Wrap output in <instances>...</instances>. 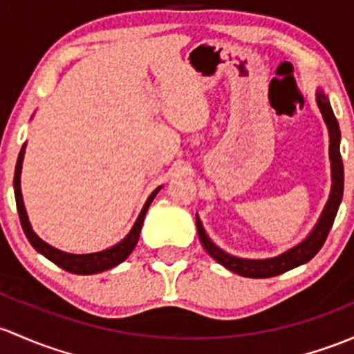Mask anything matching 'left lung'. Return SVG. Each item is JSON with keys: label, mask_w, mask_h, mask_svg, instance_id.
<instances>
[{"label": "left lung", "mask_w": 354, "mask_h": 354, "mask_svg": "<svg viewBox=\"0 0 354 354\" xmlns=\"http://www.w3.org/2000/svg\"><path fill=\"white\" fill-rule=\"evenodd\" d=\"M317 105L321 110L322 117L329 130V159H330V174H333V187H330V195L327 200L324 210H322L319 222L315 224L312 232L300 244L295 248L288 249L283 254L274 256V258L268 259H245L237 258V256H230L229 252L222 251L218 245H215L207 236L205 229H203L202 222H200L198 215H196V230H198V237L202 241V245L205 251L217 263L227 270L234 271V273L241 274V277L248 278H271L277 274L285 273V271L293 270V268L304 265V263L310 261L321 248L324 245L327 234H329L330 227L336 218L337 208H339L341 200H343V189H344V169H343V159H341L339 142H341V132L339 124H337L336 117H334L333 109L329 105V100L324 95V91L319 89L317 91Z\"/></svg>", "instance_id": "left-lung-1"}]
</instances>
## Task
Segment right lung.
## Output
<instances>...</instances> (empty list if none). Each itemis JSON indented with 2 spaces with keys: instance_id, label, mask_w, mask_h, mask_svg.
Wrapping results in <instances>:
<instances>
[{
  "instance_id": "add662e5",
  "label": "right lung",
  "mask_w": 354,
  "mask_h": 354,
  "mask_svg": "<svg viewBox=\"0 0 354 354\" xmlns=\"http://www.w3.org/2000/svg\"><path fill=\"white\" fill-rule=\"evenodd\" d=\"M25 147H27V144H24L20 154H18L17 167H15L13 188H15V200H17V210H18V215H20L21 229H24L25 236H27L30 244H32L40 254L46 256L47 259H50L54 265H57L59 268H62V270L69 271V273H74V274L102 273V271L110 270V268H115L117 265H120L122 261H125V259L129 258L130 252L133 251V248H136L137 241H139L140 229H142L144 217H146L147 208L152 203V200H154V196L158 195V192L161 189V187L156 188L154 192L151 193L146 205H144L142 210H140L139 217H137L136 224H133L132 229H130V232L120 241V243L100 252H89V254H71V252L59 251V249L52 248L50 244H47L46 241L40 239V237L33 232L32 225H30L27 210H25V205H24V198H21V189H20V174H21V162H24V156H25Z\"/></svg>"
}]
</instances>
